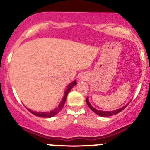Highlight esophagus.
Instances as JSON below:
<instances>
[{
  "mask_svg": "<svg viewBox=\"0 0 150 150\" xmlns=\"http://www.w3.org/2000/svg\"><path fill=\"white\" fill-rule=\"evenodd\" d=\"M85 77L84 75H81V77H80L81 80H84V79H85V77Z\"/></svg>",
  "mask_w": 150,
  "mask_h": 150,
  "instance_id": "obj_1",
  "label": "esophagus"
}]
</instances>
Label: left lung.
Wrapping results in <instances>:
<instances>
[{"label": "left lung", "mask_w": 150, "mask_h": 150, "mask_svg": "<svg viewBox=\"0 0 150 150\" xmlns=\"http://www.w3.org/2000/svg\"><path fill=\"white\" fill-rule=\"evenodd\" d=\"M86 102H87V105H88V106H89V108H90V109L92 110L93 112H94V113H96V114L99 115V116H102V117L111 116H113V115H116V114H117V113H120V111H123V110L124 109V108L126 107V106H128V104H129V103H128V104H126V105H125V106H123V107H122V108H118V109H116V110H114V111H99V110L96 109V108H94V107H93L92 105L89 104V100H88V98H87V99H86Z\"/></svg>", "instance_id": "left-lung-1"}]
</instances>
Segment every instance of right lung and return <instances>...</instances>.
Segmentation results:
<instances>
[{"mask_svg":"<svg viewBox=\"0 0 150 150\" xmlns=\"http://www.w3.org/2000/svg\"><path fill=\"white\" fill-rule=\"evenodd\" d=\"M75 85H76V81L75 80V81H73L72 83H70V85H68V87H68V89L65 90V95H64V97H63V99H62L61 104L58 105V106L56 108V109L53 110V111H51L50 112H36V111H33L32 110L29 109V108H27L29 110V111H30V112L32 113V114L35 115V116H39V117H43V118H51V117L56 116L57 113H59L60 111L62 110V108H63V106H64V104H65V100H66V98H67V96H68V92H70V89H72V87H73Z\"/></svg>","mask_w":150,"mask_h":150,"instance_id":"add662e5","label":"right lung"}]
</instances>
